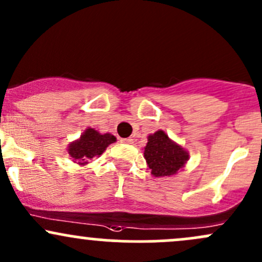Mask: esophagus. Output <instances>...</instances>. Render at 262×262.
<instances>
[{
  "instance_id": "34e87169",
  "label": "esophagus",
  "mask_w": 262,
  "mask_h": 262,
  "mask_svg": "<svg viewBox=\"0 0 262 262\" xmlns=\"http://www.w3.org/2000/svg\"><path fill=\"white\" fill-rule=\"evenodd\" d=\"M121 142H123V143H132V142H134V140H132L131 137H127V139H121Z\"/></svg>"
}]
</instances>
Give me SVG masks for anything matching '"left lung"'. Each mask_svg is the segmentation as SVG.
<instances>
[{
  "instance_id": "obj_1",
  "label": "left lung",
  "mask_w": 262,
  "mask_h": 262,
  "mask_svg": "<svg viewBox=\"0 0 262 262\" xmlns=\"http://www.w3.org/2000/svg\"><path fill=\"white\" fill-rule=\"evenodd\" d=\"M143 157L151 170V175L170 177L185 167L190 155L181 145L172 141L165 131L159 130L148 135Z\"/></svg>"
}]
</instances>
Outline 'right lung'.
<instances>
[{
  "instance_id": "add662e5",
  "label": "right lung",
  "mask_w": 262,
  "mask_h": 262,
  "mask_svg": "<svg viewBox=\"0 0 262 262\" xmlns=\"http://www.w3.org/2000/svg\"><path fill=\"white\" fill-rule=\"evenodd\" d=\"M116 142V137L111 134H100L92 127H87L80 139L69 143L67 152L75 164L81 166L89 164L90 160L105 152L108 145Z\"/></svg>"
}]
</instances>
